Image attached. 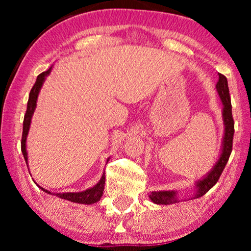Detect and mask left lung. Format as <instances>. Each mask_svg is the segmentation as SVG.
<instances>
[{
  "instance_id": "obj_1",
  "label": "left lung",
  "mask_w": 251,
  "mask_h": 251,
  "mask_svg": "<svg viewBox=\"0 0 251 251\" xmlns=\"http://www.w3.org/2000/svg\"><path fill=\"white\" fill-rule=\"evenodd\" d=\"M219 78L216 85L219 97H221L224 108H223V119H224L225 125V135L224 142H223L222 154L217 163L212 168V170L205 176L203 179L198 183V193L195 194V199L201 198L214 185L217 183L219 177L224 170V168L229 159V155L232 153L233 147V136H234V120L232 116V105L231 97H229V90L227 84V78L224 75L218 73ZM150 199L156 204H171L177 202L176 200V192L174 191H161V192H152L150 195Z\"/></svg>"
}]
</instances>
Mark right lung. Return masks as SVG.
I'll use <instances>...</instances> for the list:
<instances>
[{
  "label": "right lung",
  "instance_id": "add662e5",
  "mask_svg": "<svg viewBox=\"0 0 251 251\" xmlns=\"http://www.w3.org/2000/svg\"><path fill=\"white\" fill-rule=\"evenodd\" d=\"M51 68L49 70L41 73L39 76L36 78L35 84L33 85L32 90L29 92V98H28V102H27V109L25 113V116H24V126H23V137H22V152L23 155L25 157L26 164H27V152H26V138H27V133H28L29 130V125H30V119H32V115L34 113V109L36 107V100H37V96H39L40 89L42 87L44 78L48 74L50 73ZM104 186H105V174L102 175L101 179L99 180V183L97 185H95L94 187L89 188V190L84 191V192H80V193H57L56 195L58 198L65 199V200H68L71 202H75V203H83V204H92L96 203L100 200L102 192H104ZM48 194H51V192L44 190Z\"/></svg>",
  "mask_w": 251,
  "mask_h": 251
}]
</instances>
